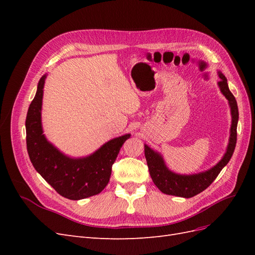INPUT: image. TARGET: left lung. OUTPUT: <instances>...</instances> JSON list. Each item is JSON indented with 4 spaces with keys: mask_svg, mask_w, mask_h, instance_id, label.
<instances>
[{
    "mask_svg": "<svg viewBox=\"0 0 255 255\" xmlns=\"http://www.w3.org/2000/svg\"><path fill=\"white\" fill-rule=\"evenodd\" d=\"M220 81L218 86L221 94L227 98L232 115V123L230 128V138L228 148L225 155L208 170L194 173V174H180L171 171L166 164L160 153L154 151L149 145L144 144V156L146 164L149 167V172L152 181L156 185V187L166 195H171L182 198H191L206 189L218 176L223 167L227 166L229 160L233 155L237 139V122H238V107L237 102L230 91L228 86V81L225 75L220 71L218 72Z\"/></svg>",
    "mask_w": 255,
    "mask_h": 255,
    "instance_id": "left-lung-1",
    "label": "left lung"
}]
</instances>
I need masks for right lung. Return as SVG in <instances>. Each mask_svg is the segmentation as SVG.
<instances>
[{"label": "right lung", "instance_id": "obj_1", "mask_svg": "<svg viewBox=\"0 0 255 255\" xmlns=\"http://www.w3.org/2000/svg\"><path fill=\"white\" fill-rule=\"evenodd\" d=\"M42 75L30 103L25 120L26 146L30 161L43 179L60 196L81 200L101 192L110 182L112 166L122 144L130 137L126 134L105 142L85 157H70L60 152L45 138L41 123L44 82Z\"/></svg>", "mask_w": 255, "mask_h": 255}]
</instances>
